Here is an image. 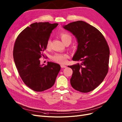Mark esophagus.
<instances>
[{"label":"esophagus","instance_id":"34e87169","mask_svg":"<svg viewBox=\"0 0 122 122\" xmlns=\"http://www.w3.org/2000/svg\"><path fill=\"white\" fill-rule=\"evenodd\" d=\"M61 67L62 68H66L67 66L66 65H61Z\"/></svg>","mask_w":122,"mask_h":122}]
</instances>
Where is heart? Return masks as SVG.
<instances>
[{
  "label": "heart",
  "instance_id": "b5f03b06",
  "mask_svg": "<svg viewBox=\"0 0 122 122\" xmlns=\"http://www.w3.org/2000/svg\"><path fill=\"white\" fill-rule=\"evenodd\" d=\"M60 36H61V40L64 43L67 41H70V42H71L72 36L70 34L68 33H62L60 35ZM50 44V40H48L46 43L47 47H49ZM67 57H68V55L66 54H56L52 56V59L57 63H60V64H64L66 62Z\"/></svg>",
  "mask_w": 122,
  "mask_h": 122
}]
</instances>
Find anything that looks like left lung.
I'll list each match as a JSON object with an SVG mask.
<instances>
[{
    "mask_svg": "<svg viewBox=\"0 0 122 122\" xmlns=\"http://www.w3.org/2000/svg\"><path fill=\"white\" fill-rule=\"evenodd\" d=\"M63 28L76 37L77 49L72 60L81 62L68 66L73 70L70 83L76 90L88 92L103 81L108 71L110 51L104 37L92 25L78 21Z\"/></svg>",
    "mask_w": 122,
    "mask_h": 122,
    "instance_id": "1",
    "label": "left lung"
}]
</instances>
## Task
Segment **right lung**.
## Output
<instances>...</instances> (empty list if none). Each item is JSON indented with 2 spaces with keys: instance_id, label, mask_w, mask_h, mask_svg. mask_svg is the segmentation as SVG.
Here are the masks:
<instances>
[{
  "instance_id": "1",
  "label": "right lung",
  "mask_w": 122,
  "mask_h": 122,
  "mask_svg": "<svg viewBox=\"0 0 122 122\" xmlns=\"http://www.w3.org/2000/svg\"><path fill=\"white\" fill-rule=\"evenodd\" d=\"M58 25L33 23L25 29L16 40L13 49L16 67L25 84L35 92H43L52 87L61 69L58 64L48 62L47 65H41L40 60L51 33Z\"/></svg>"
}]
</instances>
